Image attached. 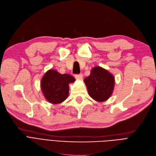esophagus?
<instances>
[{"label":"esophagus","instance_id":"esophagus-1","mask_svg":"<svg viewBox=\"0 0 156 156\" xmlns=\"http://www.w3.org/2000/svg\"><path fill=\"white\" fill-rule=\"evenodd\" d=\"M75 77H76V79H83V73L76 74V75H75Z\"/></svg>","mask_w":156,"mask_h":156}]
</instances>
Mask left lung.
<instances>
[{
  "mask_svg": "<svg viewBox=\"0 0 156 156\" xmlns=\"http://www.w3.org/2000/svg\"><path fill=\"white\" fill-rule=\"evenodd\" d=\"M84 83L92 98L98 101H104L112 93L114 78L106 70L96 66L91 71L90 75L84 79Z\"/></svg>",
  "mask_w": 156,
  "mask_h": 156,
  "instance_id": "left-lung-1",
  "label": "left lung"
}]
</instances>
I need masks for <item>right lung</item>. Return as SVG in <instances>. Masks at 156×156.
Masks as SVG:
<instances>
[{
  "mask_svg": "<svg viewBox=\"0 0 156 156\" xmlns=\"http://www.w3.org/2000/svg\"><path fill=\"white\" fill-rule=\"evenodd\" d=\"M74 80L75 78L69 74H60L56 70H50L42 79V91L48 101L58 104L67 98L69 84Z\"/></svg>",
  "mask_w": 156,
  "mask_h": 156,
  "instance_id": "1",
  "label": "right lung"
}]
</instances>
